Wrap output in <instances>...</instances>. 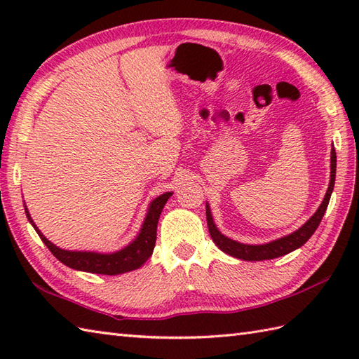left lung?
<instances>
[{"mask_svg":"<svg viewBox=\"0 0 359 359\" xmlns=\"http://www.w3.org/2000/svg\"><path fill=\"white\" fill-rule=\"evenodd\" d=\"M334 175H337V152L332 148V157H330V184L329 188H327V193L323 203L319 205V208L316 212L311 216L306 224H304L299 230H296L294 233L284 236V238L276 239L269 243H264V245H248V243H241L236 242L230 238H226L222 233L217 230V226L212 220L211 216V210L207 203V224H208V230L211 234L212 242L224 251V253L230 255L233 257L242 259V261H266V259H274L279 256H284L292 253L296 248L302 247L306 243L311 234L316 231V228L321 224V220L324 217V212L329 207L330 202V196L334 187Z\"/></svg>","mask_w":359,"mask_h":359,"instance_id":"obj_1","label":"left lung"}]
</instances>
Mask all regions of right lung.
Wrapping results in <instances>:
<instances>
[{
  "mask_svg": "<svg viewBox=\"0 0 359 359\" xmlns=\"http://www.w3.org/2000/svg\"><path fill=\"white\" fill-rule=\"evenodd\" d=\"M172 193H165L162 196L156 197L154 201L149 203V208L147 212V217L143 220V225L140 228V233L137 238L129 243L128 247L121 248L116 253H95V251H69L58 248L53 245L50 241H48L43 236V233L38 230L34 220L30 219L27 208L26 216L29 222L34 225L35 231L40 236L44 245L50 250V253L55 256L60 262L69 266L74 270L88 271V273H98V274H121L126 271H133L140 269V266L148 261L152 255V250L156 247V238H157V224L160 212H162L165 203L170 199Z\"/></svg>",
  "mask_w": 359,
  "mask_h": 359,
  "instance_id": "add662e5",
  "label": "right lung"
}]
</instances>
